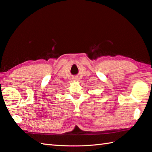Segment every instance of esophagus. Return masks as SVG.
Segmentation results:
<instances>
[{
  "label": "esophagus",
  "mask_w": 152,
  "mask_h": 152,
  "mask_svg": "<svg viewBox=\"0 0 152 152\" xmlns=\"http://www.w3.org/2000/svg\"><path fill=\"white\" fill-rule=\"evenodd\" d=\"M74 81H78V78H74Z\"/></svg>",
  "instance_id": "obj_1"
}]
</instances>
